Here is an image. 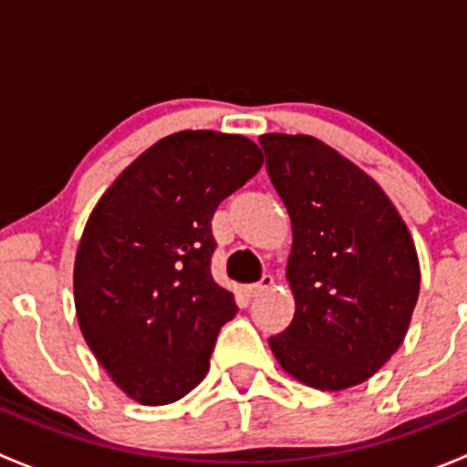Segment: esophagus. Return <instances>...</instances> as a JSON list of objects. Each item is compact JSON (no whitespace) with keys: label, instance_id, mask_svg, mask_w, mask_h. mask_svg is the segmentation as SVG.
Masks as SVG:
<instances>
[{"label":"esophagus","instance_id":"1","mask_svg":"<svg viewBox=\"0 0 467 467\" xmlns=\"http://www.w3.org/2000/svg\"><path fill=\"white\" fill-rule=\"evenodd\" d=\"M268 286H273V277L271 275H262L257 282L244 286V291H246L248 298H257V296H262L264 291L268 289Z\"/></svg>","mask_w":467,"mask_h":467}]
</instances>
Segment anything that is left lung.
<instances>
[{"instance_id": "8db88e82", "label": "left lung", "mask_w": 467, "mask_h": 467, "mask_svg": "<svg viewBox=\"0 0 467 467\" xmlns=\"http://www.w3.org/2000/svg\"><path fill=\"white\" fill-rule=\"evenodd\" d=\"M266 171L294 230L289 327L268 338L303 384L366 381L407 334L420 289L416 246L398 210L357 164L309 135H262Z\"/></svg>"}]
</instances>
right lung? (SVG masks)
<instances>
[{"label": "right lung", "instance_id": "right-lung-1", "mask_svg": "<svg viewBox=\"0 0 467 467\" xmlns=\"http://www.w3.org/2000/svg\"><path fill=\"white\" fill-rule=\"evenodd\" d=\"M262 162L242 135L181 130L126 167L89 214L74 264L78 325L138 402H176L205 378L216 334L237 314L212 280V216Z\"/></svg>", "mask_w": 467, "mask_h": 467}]
</instances>
